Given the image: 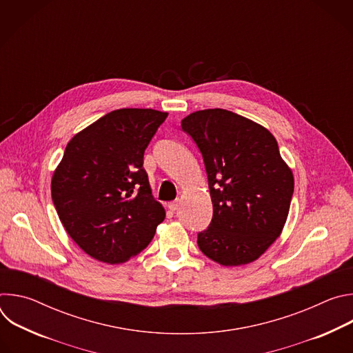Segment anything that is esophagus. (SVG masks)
Segmentation results:
<instances>
[{"mask_svg":"<svg viewBox=\"0 0 353 353\" xmlns=\"http://www.w3.org/2000/svg\"><path fill=\"white\" fill-rule=\"evenodd\" d=\"M179 205H180L179 201H173V203L169 204V210H170V211H176V210L179 208Z\"/></svg>","mask_w":353,"mask_h":353,"instance_id":"esophagus-1","label":"esophagus"}]
</instances>
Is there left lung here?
I'll use <instances>...</instances> for the list:
<instances>
[{
    "label": "left lung",
    "instance_id": "1",
    "mask_svg": "<svg viewBox=\"0 0 353 353\" xmlns=\"http://www.w3.org/2000/svg\"><path fill=\"white\" fill-rule=\"evenodd\" d=\"M181 128L203 155L214 215L198 247L225 267L256 261L279 237L294 180L263 125L223 109L194 112Z\"/></svg>",
    "mask_w": 353,
    "mask_h": 353
}]
</instances>
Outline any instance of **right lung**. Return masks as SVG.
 Masks as SVG:
<instances>
[{
  "label": "right lung",
  "instance_id": "add662e5",
  "mask_svg": "<svg viewBox=\"0 0 353 353\" xmlns=\"http://www.w3.org/2000/svg\"><path fill=\"white\" fill-rule=\"evenodd\" d=\"M168 113L119 109L68 142L52 198L71 239L92 259L120 264L154 239L166 212L154 198L143 152Z\"/></svg>",
  "mask_w": 353,
  "mask_h": 353
}]
</instances>
